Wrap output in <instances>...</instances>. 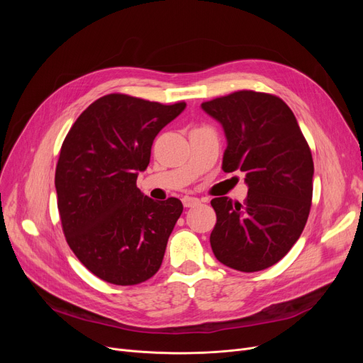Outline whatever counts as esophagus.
<instances>
[{
  "instance_id": "esophagus-1",
  "label": "esophagus",
  "mask_w": 363,
  "mask_h": 363,
  "mask_svg": "<svg viewBox=\"0 0 363 363\" xmlns=\"http://www.w3.org/2000/svg\"><path fill=\"white\" fill-rule=\"evenodd\" d=\"M182 204L184 207H194L197 204H200V200L197 197H189V196H185L182 199Z\"/></svg>"
}]
</instances>
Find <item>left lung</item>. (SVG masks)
Here are the masks:
<instances>
[{
	"mask_svg": "<svg viewBox=\"0 0 363 363\" xmlns=\"http://www.w3.org/2000/svg\"><path fill=\"white\" fill-rule=\"evenodd\" d=\"M201 107L223 126V172H244L249 185L244 204L228 197L212 200V250L235 271H263L290 252L308 222L311 147L291 108L274 94L241 89Z\"/></svg>",
	"mask_w": 363,
	"mask_h": 363,
	"instance_id": "left-lung-1",
	"label": "left lung"
}]
</instances>
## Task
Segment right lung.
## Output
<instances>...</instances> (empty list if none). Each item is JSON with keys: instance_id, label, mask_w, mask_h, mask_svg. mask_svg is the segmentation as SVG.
Masks as SVG:
<instances>
[{"instance_id": "obj_1", "label": "right lung", "mask_w": 363, "mask_h": 363, "mask_svg": "<svg viewBox=\"0 0 363 363\" xmlns=\"http://www.w3.org/2000/svg\"><path fill=\"white\" fill-rule=\"evenodd\" d=\"M185 106L107 94L81 113L62 144L54 184L63 233L74 256L106 282L141 284L160 268L184 207L174 197L143 196L137 178L156 135Z\"/></svg>"}]
</instances>
